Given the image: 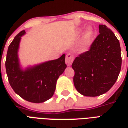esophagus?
Masks as SVG:
<instances>
[{
	"label": "esophagus",
	"mask_w": 128,
	"mask_h": 128,
	"mask_svg": "<svg viewBox=\"0 0 128 128\" xmlns=\"http://www.w3.org/2000/svg\"><path fill=\"white\" fill-rule=\"evenodd\" d=\"M74 57L73 55H72L71 54H68L66 55V58H65V63L67 64L68 66H71L72 63H73L74 61Z\"/></svg>",
	"instance_id": "esophagus-1"
}]
</instances>
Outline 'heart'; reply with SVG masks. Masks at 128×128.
<instances>
[{"label": "heart", "mask_w": 128, "mask_h": 128, "mask_svg": "<svg viewBox=\"0 0 128 128\" xmlns=\"http://www.w3.org/2000/svg\"><path fill=\"white\" fill-rule=\"evenodd\" d=\"M82 29L80 28V30H78V34H80V33H82ZM93 35H94V29L91 27H88L86 29L83 36L82 44H83L84 46H86L87 44H88L91 42V39L93 37Z\"/></svg>", "instance_id": "obj_1"}]
</instances>
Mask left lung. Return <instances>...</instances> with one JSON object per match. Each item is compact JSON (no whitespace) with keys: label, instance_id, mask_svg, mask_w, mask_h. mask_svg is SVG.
I'll list each match as a JSON object with an SVG mask.
<instances>
[{"label":"left lung","instance_id":"left-lung-1","mask_svg":"<svg viewBox=\"0 0 128 128\" xmlns=\"http://www.w3.org/2000/svg\"><path fill=\"white\" fill-rule=\"evenodd\" d=\"M100 34L89 51L74 60V83L76 90L86 97L106 94L116 82L122 68L120 43L105 25L99 26Z\"/></svg>","mask_w":128,"mask_h":128}]
</instances>
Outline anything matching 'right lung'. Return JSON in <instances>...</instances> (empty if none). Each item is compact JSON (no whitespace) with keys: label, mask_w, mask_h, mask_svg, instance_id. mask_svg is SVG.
<instances>
[{"label":"right lung","mask_w":128,"mask_h":128,"mask_svg":"<svg viewBox=\"0 0 128 128\" xmlns=\"http://www.w3.org/2000/svg\"><path fill=\"white\" fill-rule=\"evenodd\" d=\"M25 34V30L21 31L9 45L5 63L6 74L16 94L30 102L44 103L53 96L58 78L67 68L65 54L56 60L23 68L18 52L22 37Z\"/></svg>","instance_id":"right-lung-1"}]
</instances>
